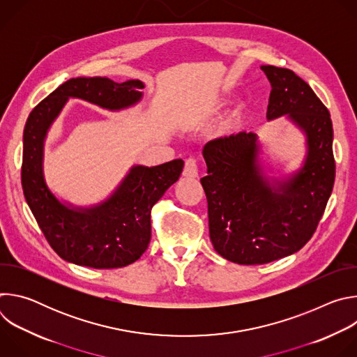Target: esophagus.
I'll return each instance as SVG.
<instances>
[{"instance_id": "esophagus-1", "label": "esophagus", "mask_w": 357, "mask_h": 357, "mask_svg": "<svg viewBox=\"0 0 357 357\" xmlns=\"http://www.w3.org/2000/svg\"><path fill=\"white\" fill-rule=\"evenodd\" d=\"M199 169H197V162L195 158H189L185 161V168H183V176L186 178H197Z\"/></svg>"}]
</instances>
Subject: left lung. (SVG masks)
Returning a JSON list of instances; mask_svg holds the SVG:
<instances>
[{"label":"left lung","instance_id":"1","mask_svg":"<svg viewBox=\"0 0 357 357\" xmlns=\"http://www.w3.org/2000/svg\"><path fill=\"white\" fill-rule=\"evenodd\" d=\"M271 84L267 120L287 116L307 137L302 167L271 183L259 162L257 134L241 131L203 148L209 234L229 261L266 264L301 250L312 237L335 182L333 128L328 109L292 70L261 66Z\"/></svg>","mask_w":357,"mask_h":357}]
</instances>
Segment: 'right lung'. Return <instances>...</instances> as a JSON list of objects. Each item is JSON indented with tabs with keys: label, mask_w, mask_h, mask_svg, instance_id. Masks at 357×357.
<instances>
[{
	"label": "right lung",
	"mask_w": 357,
	"mask_h": 357,
	"mask_svg": "<svg viewBox=\"0 0 357 357\" xmlns=\"http://www.w3.org/2000/svg\"><path fill=\"white\" fill-rule=\"evenodd\" d=\"M141 89V80L70 79L43 98L26 120L21 169L24 196L50 247L69 263L107 270L137 261L151 240V209L179 179L183 161L151 168L135 165L109 199L91 208H73L62 203L45 182L47 130L70 97L107 110H123L138 103Z\"/></svg>",
	"instance_id": "add662e5"
}]
</instances>
